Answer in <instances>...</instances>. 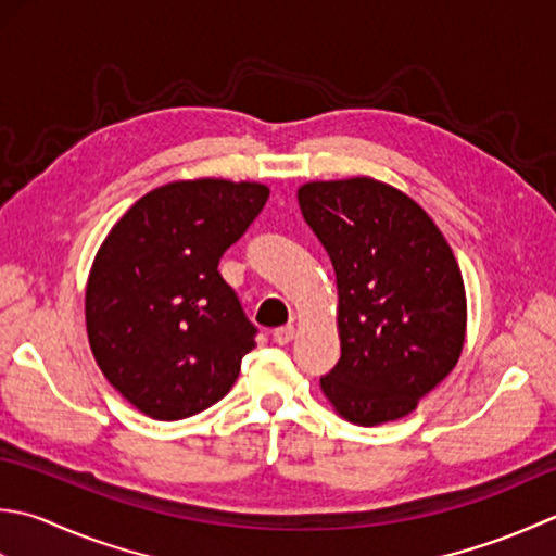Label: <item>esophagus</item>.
I'll list each match as a JSON object with an SVG mask.
<instances>
[{
	"instance_id": "obj_1",
	"label": "esophagus",
	"mask_w": 556,
	"mask_h": 556,
	"mask_svg": "<svg viewBox=\"0 0 556 556\" xmlns=\"http://www.w3.org/2000/svg\"><path fill=\"white\" fill-rule=\"evenodd\" d=\"M292 338H294V326H280V328H276V331H274V341L278 345H288Z\"/></svg>"
}]
</instances>
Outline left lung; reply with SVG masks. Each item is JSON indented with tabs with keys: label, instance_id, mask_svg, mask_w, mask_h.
Listing matches in <instances>:
<instances>
[{
	"label": "left lung",
	"instance_id": "8db88e82",
	"mask_svg": "<svg viewBox=\"0 0 556 556\" xmlns=\"http://www.w3.org/2000/svg\"><path fill=\"white\" fill-rule=\"evenodd\" d=\"M298 201L338 282L326 399L355 425L399 420L460 357L466 288L451 247L410 197L369 177L309 182Z\"/></svg>",
	"mask_w": 556,
	"mask_h": 556
}]
</instances>
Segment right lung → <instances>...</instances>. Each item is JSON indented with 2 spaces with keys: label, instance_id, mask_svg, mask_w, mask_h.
Instances as JSON below:
<instances>
[{
  "label": "right lung",
  "instance_id": "obj_1",
  "mask_svg": "<svg viewBox=\"0 0 556 556\" xmlns=\"http://www.w3.org/2000/svg\"><path fill=\"white\" fill-rule=\"evenodd\" d=\"M266 201L256 182H173L136 201L100 247L86 288L90 350L143 415L206 410L256 348L258 328L218 264Z\"/></svg>",
  "mask_w": 556,
  "mask_h": 556
}]
</instances>
